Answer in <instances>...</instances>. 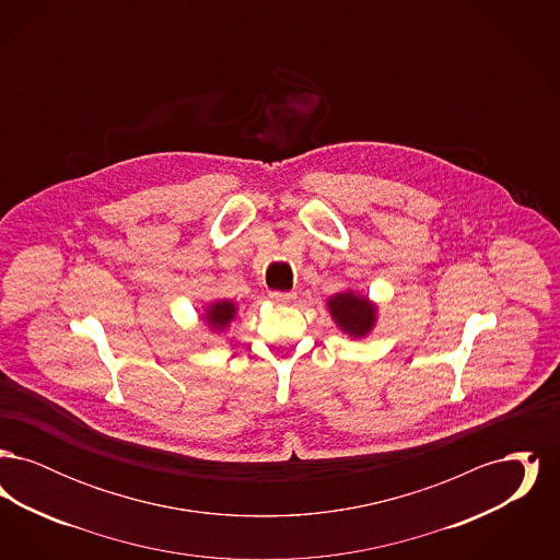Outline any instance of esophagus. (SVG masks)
Here are the masks:
<instances>
[{
    "instance_id": "1",
    "label": "esophagus",
    "mask_w": 560,
    "mask_h": 560,
    "mask_svg": "<svg viewBox=\"0 0 560 560\" xmlns=\"http://www.w3.org/2000/svg\"><path fill=\"white\" fill-rule=\"evenodd\" d=\"M268 298L275 302V304H292L295 300V293L293 292H270Z\"/></svg>"
}]
</instances>
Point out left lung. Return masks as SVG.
Returning <instances> with one entry per match:
<instances>
[{
  "mask_svg": "<svg viewBox=\"0 0 560 560\" xmlns=\"http://www.w3.org/2000/svg\"><path fill=\"white\" fill-rule=\"evenodd\" d=\"M327 311L336 327L352 340H363L377 325V304L368 293L342 290L327 298Z\"/></svg>",
  "mask_w": 560,
  "mask_h": 560,
  "instance_id": "1",
  "label": "left lung"
}]
</instances>
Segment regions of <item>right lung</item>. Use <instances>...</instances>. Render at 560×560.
I'll return each mask as SVG.
<instances>
[{
    "mask_svg": "<svg viewBox=\"0 0 560 560\" xmlns=\"http://www.w3.org/2000/svg\"><path fill=\"white\" fill-rule=\"evenodd\" d=\"M237 313H240L237 302L220 298V300H212L203 306L201 320L208 325V329L213 334H226L231 323L237 319Z\"/></svg>",
    "mask_w": 560,
    "mask_h": 560,
    "instance_id": "add662e5",
    "label": "right lung"
}]
</instances>
